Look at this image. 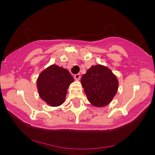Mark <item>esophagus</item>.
Here are the masks:
<instances>
[{"mask_svg":"<svg viewBox=\"0 0 155 155\" xmlns=\"http://www.w3.org/2000/svg\"><path fill=\"white\" fill-rule=\"evenodd\" d=\"M74 79H75L76 80H79L80 79V78H81V75H80L79 74H75V75H74Z\"/></svg>","mask_w":155,"mask_h":155,"instance_id":"obj_1","label":"esophagus"}]
</instances>
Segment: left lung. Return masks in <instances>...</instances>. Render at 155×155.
<instances>
[{"label":"left lung","mask_w":155,"mask_h":155,"mask_svg":"<svg viewBox=\"0 0 155 155\" xmlns=\"http://www.w3.org/2000/svg\"><path fill=\"white\" fill-rule=\"evenodd\" d=\"M81 84L89 102L97 108L108 106L119 88L116 75L107 66L101 64L92 65L81 76Z\"/></svg>","instance_id":"1"}]
</instances>
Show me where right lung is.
I'll use <instances>...</instances> for the list:
<instances>
[{"label": "right lung", "mask_w": 155, "mask_h": 155, "mask_svg": "<svg viewBox=\"0 0 155 155\" xmlns=\"http://www.w3.org/2000/svg\"><path fill=\"white\" fill-rule=\"evenodd\" d=\"M74 79L68 71L53 64L39 74L36 81L39 97L49 106L58 107L65 102L68 89Z\"/></svg>", "instance_id": "right-lung-1"}]
</instances>
